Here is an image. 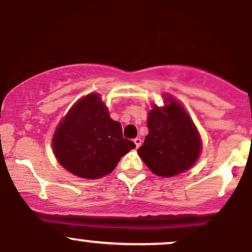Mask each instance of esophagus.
I'll return each instance as SVG.
<instances>
[{
  "label": "esophagus",
  "instance_id": "obj_1",
  "mask_svg": "<svg viewBox=\"0 0 252 252\" xmlns=\"http://www.w3.org/2000/svg\"><path fill=\"white\" fill-rule=\"evenodd\" d=\"M134 143L136 144V148H138V147H140L141 144H142V140H141L140 137H136L135 140H134Z\"/></svg>",
  "mask_w": 252,
  "mask_h": 252
}]
</instances>
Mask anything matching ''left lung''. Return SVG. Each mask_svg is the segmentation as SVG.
Segmentation results:
<instances>
[{"instance_id":"left-lung-1","label":"left lung","mask_w":252,"mask_h":252,"mask_svg":"<svg viewBox=\"0 0 252 252\" xmlns=\"http://www.w3.org/2000/svg\"><path fill=\"white\" fill-rule=\"evenodd\" d=\"M163 106L152 104L148 135L137 149L147 167L158 176L170 178L194 166L201 153V137L180 102L163 94Z\"/></svg>"}]
</instances>
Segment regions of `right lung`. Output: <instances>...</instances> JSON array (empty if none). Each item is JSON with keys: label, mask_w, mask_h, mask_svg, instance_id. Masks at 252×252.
I'll return each instance as SVG.
<instances>
[{"label": "right lung", "mask_w": 252, "mask_h": 252, "mask_svg": "<svg viewBox=\"0 0 252 252\" xmlns=\"http://www.w3.org/2000/svg\"><path fill=\"white\" fill-rule=\"evenodd\" d=\"M122 135V126L110 117L100 94L78 99L58 124L52 148L58 162L83 179L110 174L121 158L135 148Z\"/></svg>", "instance_id": "1"}]
</instances>
